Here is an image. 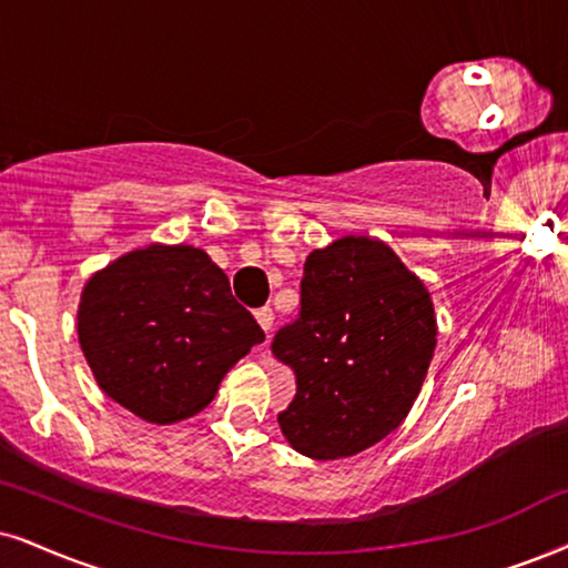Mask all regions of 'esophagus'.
<instances>
[{
  "mask_svg": "<svg viewBox=\"0 0 568 568\" xmlns=\"http://www.w3.org/2000/svg\"><path fill=\"white\" fill-rule=\"evenodd\" d=\"M255 318H257V324H261L263 332L268 334L271 326H273V311H271V307H261V311L255 313Z\"/></svg>",
  "mask_w": 568,
  "mask_h": 568,
  "instance_id": "34e87169",
  "label": "esophagus"
}]
</instances>
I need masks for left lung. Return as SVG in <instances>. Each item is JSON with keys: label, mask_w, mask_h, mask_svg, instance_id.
<instances>
[{"label": "left lung", "mask_w": 568, "mask_h": 568, "mask_svg": "<svg viewBox=\"0 0 568 568\" xmlns=\"http://www.w3.org/2000/svg\"><path fill=\"white\" fill-rule=\"evenodd\" d=\"M437 345L429 292L392 247L342 236L313 250L300 316L273 337L297 392L278 413L286 443L337 460L382 443L408 416Z\"/></svg>", "instance_id": "left-lung-1"}]
</instances>
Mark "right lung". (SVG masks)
I'll return each instance as SVG.
<instances>
[{
    "label": "right lung",
    "instance_id": "1",
    "mask_svg": "<svg viewBox=\"0 0 568 568\" xmlns=\"http://www.w3.org/2000/svg\"><path fill=\"white\" fill-rule=\"evenodd\" d=\"M265 339L205 250L146 244L89 278L79 342L104 395L150 424L200 413L252 345Z\"/></svg>",
    "mask_w": 568,
    "mask_h": 568
}]
</instances>
